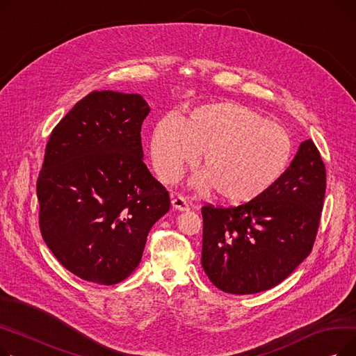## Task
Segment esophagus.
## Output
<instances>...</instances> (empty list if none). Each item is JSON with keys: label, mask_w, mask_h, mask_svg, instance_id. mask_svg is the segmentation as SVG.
Here are the masks:
<instances>
[{"label": "esophagus", "mask_w": 356, "mask_h": 356, "mask_svg": "<svg viewBox=\"0 0 356 356\" xmlns=\"http://www.w3.org/2000/svg\"><path fill=\"white\" fill-rule=\"evenodd\" d=\"M172 207L176 209V211H180V212H184V211H189V203L186 202V199L180 195H176L172 197Z\"/></svg>", "instance_id": "esophagus-1"}]
</instances>
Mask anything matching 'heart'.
I'll return each instance as SVG.
<instances>
[{"label":"heart","instance_id":"b5f03b06","mask_svg":"<svg viewBox=\"0 0 356 356\" xmlns=\"http://www.w3.org/2000/svg\"><path fill=\"white\" fill-rule=\"evenodd\" d=\"M200 153L204 170L192 179L193 188H215L220 199L245 203L283 177L293 141L283 127L235 102L204 104L183 120L168 114L154 124L149 154L163 181L177 180Z\"/></svg>","mask_w":356,"mask_h":356}]
</instances>
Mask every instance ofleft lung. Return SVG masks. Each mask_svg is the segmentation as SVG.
<instances>
[{"instance_id":"left-lung-1","label":"left lung","mask_w":356,"mask_h":356,"mask_svg":"<svg viewBox=\"0 0 356 356\" xmlns=\"http://www.w3.org/2000/svg\"><path fill=\"white\" fill-rule=\"evenodd\" d=\"M326 168L312 140L283 177L236 208H202V267L213 286L255 294L286 280L310 254L321 222Z\"/></svg>"}]
</instances>
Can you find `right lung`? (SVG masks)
<instances>
[{
  "mask_svg": "<svg viewBox=\"0 0 356 356\" xmlns=\"http://www.w3.org/2000/svg\"><path fill=\"white\" fill-rule=\"evenodd\" d=\"M138 93L92 92L56 125L37 180L40 231L59 263L111 286L140 264L170 197L144 164Z\"/></svg>",
  "mask_w": 356,
  "mask_h": 356,
  "instance_id": "add662e5",
  "label": "right lung"
}]
</instances>
